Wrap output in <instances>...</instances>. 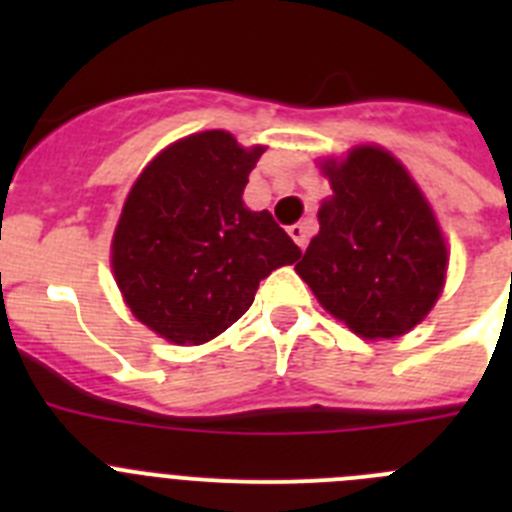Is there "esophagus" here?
<instances>
[{"instance_id":"esophagus-1","label":"esophagus","mask_w":512,"mask_h":512,"mask_svg":"<svg viewBox=\"0 0 512 512\" xmlns=\"http://www.w3.org/2000/svg\"><path fill=\"white\" fill-rule=\"evenodd\" d=\"M289 235H292V238H295V243L297 246L302 248V251H305L307 248V241H310V228H307L305 223H295V225H289Z\"/></svg>"}]
</instances>
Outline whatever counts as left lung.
Returning a JSON list of instances; mask_svg holds the SVG:
<instances>
[{
  "label": "left lung",
  "mask_w": 512,
  "mask_h": 512,
  "mask_svg": "<svg viewBox=\"0 0 512 512\" xmlns=\"http://www.w3.org/2000/svg\"><path fill=\"white\" fill-rule=\"evenodd\" d=\"M330 194L295 266L320 305L361 338H397L431 312L449 253L431 205L390 151L325 161Z\"/></svg>",
  "instance_id": "left-lung-1"
}]
</instances>
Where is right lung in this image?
<instances>
[{
  "label": "right lung",
  "mask_w": 512,
  "mask_h": 512,
  "mask_svg": "<svg viewBox=\"0 0 512 512\" xmlns=\"http://www.w3.org/2000/svg\"><path fill=\"white\" fill-rule=\"evenodd\" d=\"M264 146L205 130L158 153L130 189L112 238V271L130 312L176 346L220 336L261 279L302 256L271 212L243 205Z\"/></svg>",
  "instance_id": "right-lung-1"
}]
</instances>
